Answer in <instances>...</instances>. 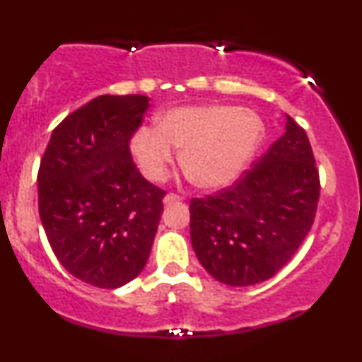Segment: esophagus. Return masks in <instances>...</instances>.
<instances>
[{"mask_svg": "<svg viewBox=\"0 0 362 362\" xmlns=\"http://www.w3.org/2000/svg\"><path fill=\"white\" fill-rule=\"evenodd\" d=\"M178 201H182V197H180V195L173 194V192H170V194H167V195H165V197H163L165 204H172V202H178Z\"/></svg>", "mask_w": 362, "mask_h": 362, "instance_id": "obj_1", "label": "esophagus"}]
</instances>
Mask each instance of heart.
I'll return each mask as SVG.
<instances>
[{
  "label": "heart",
  "instance_id": "1",
  "mask_svg": "<svg viewBox=\"0 0 362 362\" xmlns=\"http://www.w3.org/2000/svg\"><path fill=\"white\" fill-rule=\"evenodd\" d=\"M262 122L250 110L233 105L178 107L158 117L156 127H139L131 153L151 182L167 178L175 151L194 185L214 190L231 184L255 153Z\"/></svg>",
  "mask_w": 362,
  "mask_h": 362
}]
</instances>
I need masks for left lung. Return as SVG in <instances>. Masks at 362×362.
<instances>
[{"instance_id": "1", "label": "left lung", "mask_w": 362, "mask_h": 362, "mask_svg": "<svg viewBox=\"0 0 362 362\" xmlns=\"http://www.w3.org/2000/svg\"><path fill=\"white\" fill-rule=\"evenodd\" d=\"M320 177L308 136L286 132L233 185L190 201V240L202 267L228 286L271 279L310 233Z\"/></svg>"}]
</instances>
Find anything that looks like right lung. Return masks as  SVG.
<instances>
[{
    "label": "right lung",
    "mask_w": 362,
    "mask_h": 362,
    "mask_svg": "<svg viewBox=\"0 0 362 362\" xmlns=\"http://www.w3.org/2000/svg\"><path fill=\"white\" fill-rule=\"evenodd\" d=\"M144 95H102L52 131L39 167V216L54 255L76 279L115 289L146 265L165 190L131 156Z\"/></svg>",
    "instance_id": "1"
}]
</instances>
